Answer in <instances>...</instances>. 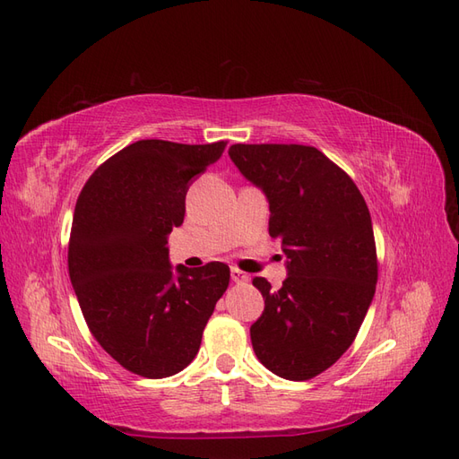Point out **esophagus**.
Wrapping results in <instances>:
<instances>
[{
    "label": "esophagus",
    "instance_id": "esophagus-1",
    "mask_svg": "<svg viewBox=\"0 0 459 459\" xmlns=\"http://www.w3.org/2000/svg\"><path fill=\"white\" fill-rule=\"evenodd\" d=\"M231 281L233 283H247L248 280H251V277H248V273H245V272H241V270H238V268H231Z\"/></svg>",
    "mask_w": 459,
    "mask_h": 459
}]
</instances>
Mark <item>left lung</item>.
<instances>
[{
	"mask_svg": "<svg viewBox=\"0 0 459 459\" xmlns=\"http://www.w3.org/2000/svg\"><path fill=\"white\" fill-rule=\"evenodd\" d=\"M239 172L270 204V235L281 239L287 280L253 285L264 312L251 325L256 358L289 381L331 368L352 344L377 283L368 204L351 176L308 145L230 147Z\"/></svg>",
	"mask_w": 459,
	"mask_h": 459,
	"instance_id": "8db88e82",
	"label": "left lung"
}]
</instances>
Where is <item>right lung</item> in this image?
I'll return each instance as SVG.
<instances>
[{"label":"right lung","instance_id":"obj_1","mask_svg":"<svg viewBox=\"0 0 459 459\" xmlns=\"http://www.w3.org/2000/svg\"><path fill=\"white\" fill-rule=\"evenodd\" d=\"M226 142L142 140L97 169L76 201L68 275L95 341L132 373L162 379L197 356L203 331L230 285V268L191 270L169 258L193 179Z\"/></svg>","mask_w":459,"mask_h":459}]
</instances>
